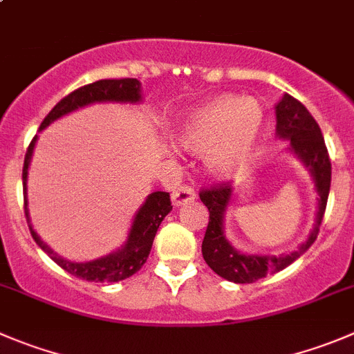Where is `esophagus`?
Instances as JSON below:
<instances>
[{"mask_svg":"<svg viewBox=\"0 0 354 354\" xmlns=\"http://www.w3.org/2000/svg\"><path fill=\"white\" fill-rule=\"evenodd\" d=\"M194 196H196V193H194V189L191 186H179L177 189L174 191V194H171V200H174V205L175 207H180V205H186L187 201H193Z\"/></svg>","mask_w":354,"mask_h":354,"instance_id":"34e87169","label":"esophagus"}]
</instances>
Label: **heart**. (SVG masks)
I'll return each instance as SVG.
<instances>
[{
  "mask_svg": "<svg viewBox=\"0 0 354 354\" xmlns=\"http://www.w3.org/2000/svg\"><path fill=\"white\" fill-rule=\"evenodd\" d=\"M264 127V109L254 99L222 95L198 109L179 132L191 151H212L210 163L218 171L240 168L250 156Z\"/></svg>",
  "mask_w": 354,
  "mask_h": 354,
  "instance_id": "heart-1",
  "label": "heart"
}]
</instances>
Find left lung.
Wrapping results in <instances>:
<instances>
[{"instance_id": "obj_1", "label": "left lung", "mask_w": 354, "mask_h": 354, "mask_svg": "<svg viewBox=\"0 0 354 354\" xmlns=\"http://www.w3.org/2000/svg\"><path fill=\"white\" fill-rule=\"evenodd\" d=\"M276 132L281 139L290 140V147L304 161L315 179L316 191L319 194L316 225L308 241L299 248V252L290 255L274 257V255L240 254L225 241L224 233H222V215L230 203L233 187L227 183H214L208 187H201L200 200L203 201L210 214L203 243H201L203 259L218 276L234 283H254L261 278H266L269 272L280 271L290 266L316 240L323 214H325L328 191H330L332 163L316 120L306 109L304 104L285 93L283 99L276 106Z\"/></svg>"}]
</instances>
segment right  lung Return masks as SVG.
Listing matches in <instances>:
<instances>
[{"label":"right lung","instance_id":"right-lung-1","mask_svg":"<svg viewBox=\"0 0 354 354\" xmlns=\"http://www.w3.org/2000/svg\"><path fill=\"white\" fill-rule=\"evenodd\" d=\"M140 99V85L136 78H120V80H99L90 85L80 86L78 90L67 93L64 99H60L55 104L52 111L46 114L45 120L41 121L39 130L45 129L46 124L52 123L57 118L64 116V114L71 113V111L78 109V107L86 106L92 102H106V100H116V102H137ZM38 137H32L31 144H29L28 151H26V158H24V168H22V183H24V212H26V218L29 224V212H28V200H26V179H28V168L29 161H31L32 149H35V142ZM171 210L170 194L165 191H156V193L149 194L146 203L137 214L136 221H133L132 230H130V236L124 243L121 250L114 252V254L107 255V257L97 259V261L90 262H71L66 259L59 257L53 254L41 240L38 234L35 233L32 225L29 224V231H31L32 238L36 243L39 245L43 252L52 257L57 264L73 276L80 278V280L86 281H120L129 278V276L136 274L144 264H146L147 257H149L151 247H153L154 236L160 227L161 221L167 217L168 212Z\"/></svg>","mask_w":354,"mask_h":354}]
</instances>
